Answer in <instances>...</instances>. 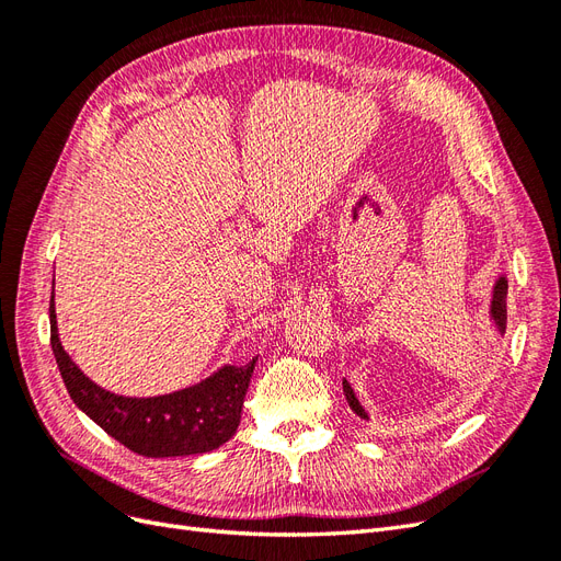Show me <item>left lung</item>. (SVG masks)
<instances>
[{
    "label": "left lung",
    "mask_w": 561,
    "mask_h": 561,
    "mask_svg": "<svg viewBox=\"0 0 561 561\" xmlns=\"http://www.w3.org/2000/svg\"><path fill=\"white\" fill-rule=\"evenodd\" d=\"M505 297H507V280H505V278H499L496 285H494V297H491V320L496 322V328H499L501 334L505 332V322H507ZM344 396H346V402L351 404V410H353L355 414H358L360 419H367V412L363 410V404L358 402V398H355L353 388L348 386L346 379H344Z\"/></svg>",
    "instance_id": "1"
}]
</instances>
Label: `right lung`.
<instances>
[{
  "instance_id": "right-lung-1",
  "label": "right lung",
  "mask_w": 561,
  "mask_h": 561,
  "mask_svg": "<svg viewBox=\"0 0 561 561\" xmlns=\"http://www.w3.org/2000/svg\"><path fill=\"white\" fill-rule=\"evenodd\" d=\"M50 348L65 388L81 412L100 428L140 456L165 458L206 454L225 445L241 423L245 390L257 358L227 365L206 381L157 398H124L93 383L65 353L56 304L50 299Z\"/></svg>"
}]
</instances>
